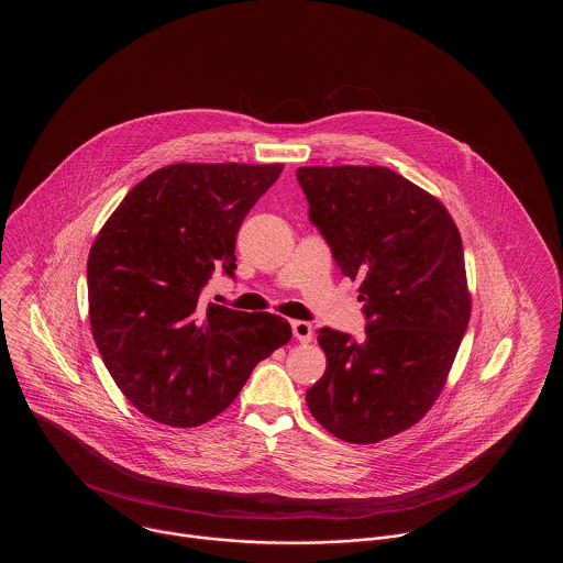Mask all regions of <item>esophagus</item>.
Wrapping results in <instances>:
<instances>
[{"instance_id": "34e87169", "label": "esophagus", "mask_w": 563, "mask_h": 563, "mask_svg": "<svg viewBox=\"0 0 563 563\" xmlns=\"http://www.w3.org/2000/svg\"><path fill=\"white\" fill-rule=\"evenodd\" d=\"M291 329H294V338L301 344H308L312 342V324L306 321H294L291 322Z\"/></svg>"}]
</instances>
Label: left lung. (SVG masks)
<instances>
[{
  "label": "left lung",
  "instance_id": "1",
  "mask_svg": "<svg viewBox=\"0 0 563 563\" xmlns=\"http://www.w3.org/2000/svg\"><path fill=\"white\" fill-rule=\"evenodd\" d=\"M310 221L338 268L361 278L365 340L322 327L312 416L349 443L413 427L441 395L471 319L464 249L452 214L386 166H301Z\"/></svg>",
  "mask_w": 563,
  "mask_h": 563
}]
</instances>
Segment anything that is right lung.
<instances>
[{"mask_svg": "<svg viewBox=\"0 0 563 563\" xmlns=\"http://www.w3.org/2000/svg\"><path fill=\"white\" fill-rule=\"evenodd\" d=\"M283 164H170L139 181L88 255V317L103 363L147 418L200 427L255 365L291 340L268 312L200 303L214 268L234 278L242 219Z\"/></svg>", "mask_w": 563, "mask_h": 563, "instance_id": "add662e5", "label": "right lung"}]
</instances>
